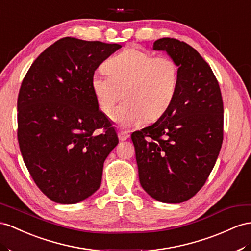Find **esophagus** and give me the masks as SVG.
I'll list each match as a JSON object with an SVG mask.
<instances>
[{
    "label": "esophagus",
    "mask_w": 251,
    "mask_h": 251,
    "mask_svg": "<svg viewBox=\"0 0 251 251\" xmlns=\"http://www.w3.org/2000/svg\"><path fill=\"white\" fill-rule=\"evenodd\" d=\"M129 137H130V134L128 133V132H126V131H120V132H119V139H120L121 141H125V140H127Z\"/></svg>",
    "instance_id": "1"
}]
</instances>
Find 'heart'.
Listing matches in <instances>:
<instances>
[{
  "mask_svg": "<svg viewBox=\"0 0 251 251\" xmlns=\"http://www.w3.org/2000/svg\"><path fill=\"white\" fill-rule=\"evenodd\" d=\"M107 73L96 72L91 88L100 110L109 114L121 99L125 101L111 119L122 128L138 126L147 118L157 120L168 111L177 94L179 71L169 56H156L129 48L105 63Z\"/></svg>",
  "mask_w": 251,
  "mask_h": 251,
  "instance_id": "heart-1",
  "label": "heart"
}]
</instances>
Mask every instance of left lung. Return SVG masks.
<instances>
[{"mask_svg":"<svg viewBox=\"0 0 251 251\" xmlns=\"http://www.w3.org/2000/svg\"><path fill=\"white\" fill-rule=\"evenodd\" d=\"M179 71L175 100L152 125L131 133L139 179L156 201L179 203L207 181L220 153L224 105L220 85L208 62L188 43L174 38L153 42Z\"/></svg>","mask_w":251,"mask_h":251,"instance_id":"1","label":"left lung"}]
</instances>
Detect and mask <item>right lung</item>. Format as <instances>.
Instances as JSON below:
<instances>
[{
  "label": "right lung",
  "instance_id": "add662e5",
  "mask_svg": "<svg viewBox=\"0 0 251 251\" xmlns=\"http://www.w3.org/2000/svg\"><path fill=\"white\" fill-rule=\"evenodd\" d=\"M121 48L62 38L37 57L21 83L19 146L37 187L55 202L77 203L98 191L105 160L119 143L91 77Z\"/></svg>",
  "mask_w": 251,
  "mask_h": 251
}]
</instances>
